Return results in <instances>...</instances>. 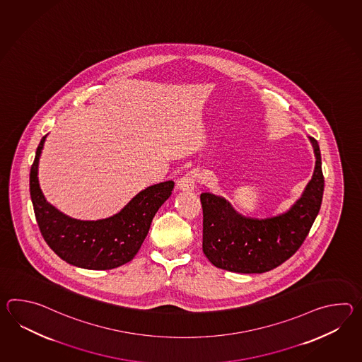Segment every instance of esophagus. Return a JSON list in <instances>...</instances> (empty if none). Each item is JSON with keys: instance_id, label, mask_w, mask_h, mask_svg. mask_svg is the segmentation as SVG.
<instances>
[{"instance_id": "esophagus-1", "label": "esophagus", "mask_w": 362, "mask_h": 362, "mask_svg": "<svg viewBox=\"0 0 362 362\" xmlns=\"http://www.w3.org/2000/svg\"><path fill=\"white\" fill-rule=\"evenodd\" d=\"M196 182H197V173L194 170L188 171L185 175L177 180V188L185 192H192L196 187Z\"/></svg>"}]
</instances>
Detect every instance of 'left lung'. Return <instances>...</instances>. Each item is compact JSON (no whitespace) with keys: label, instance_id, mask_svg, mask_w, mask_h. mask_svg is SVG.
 I'll return each instance as SVG.
<instances>
[{"label":"left lung","instance_id":"8db88e82","mask_svg":"<svg viewBox=\"0 0 362 362\" xmlns=\"http://www.w3.org/2000/svg\"><path fill=\"white\" fill-rule=\"evenodd\" d=\"M309 140L315 156L313 177L301 197L281 214L245 217L223 197L201 193L202 250L213 265L233 273H266L301 247L321 209L325 188L320 145L313 137Z\"/></svg>","mask_w":362,"mask_h":362}]
</instances>
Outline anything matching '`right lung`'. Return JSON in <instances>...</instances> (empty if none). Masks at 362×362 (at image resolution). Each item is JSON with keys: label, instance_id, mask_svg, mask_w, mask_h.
Here are the masks:
<instances>
[{"label": "right lung", "instance_id": "obj_1", "mask_svg": "<svg viewBox=\"0 0 362 362\" xmlns=\"http://www.w3.org/2000/svg\"><path fill=\"white\" fill-rule=\"evenodd\" d=\"M41 139L30 173V193L44 240L58 257L88 270H110L136 256L156 213L171 196L174 182L151 185L137 193L117 214L97 221L69 217L49 204L39 185Z\"/></svg>", "mask_w": 362, "mask_h": 362}]
</instances>
